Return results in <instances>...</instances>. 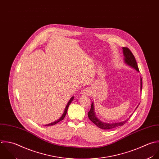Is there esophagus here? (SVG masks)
I'll return each instance as SVG.
<instances>
[{
	"instance_id": "obj_1",
	"label": "esophagus",
	"mask_w": 159,
	"mask_h": 159,
	"mask_svg": "<svg viewBox=\"0 0 159 159\" xmlns=\"http://www.w3.org/2000/svg\"><path fill=\"white\" fill-rule=\"evenodd\" d=\"M90 89H89V88H86V89H84L83 90H82V94L83 95H84V96H88V95H89L90 94Z\"/></svg>"
}]
</instances>
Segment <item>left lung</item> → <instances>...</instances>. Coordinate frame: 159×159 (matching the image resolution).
<instances>
[{"instance_id": "left-lung-1", "label": "left lung", "mask_w": 159, "mask_h": 159, "mask_svg": "<svg viewBox=\"0 0 159 159\" xmlns=\"http://www.w3.org/2000/svg\"><path fill=\"white\" fill-rule=\"evenodd\" d=\"M123 54L125 56V62L128 64V66L132 67L134 69H136L138 72H139L136 59L134 57V56L132 53V52L130 51V49L128 48L123 47ZM142 79H141V90H142ZM139 107V105L137 107V108ZM88 116L90 120L93 123L97 126H98L100 129H112L120 126H121L124 125L129 120L127 119L126 120L121 122H118V123H104L101 121L100 120L97 118L96 116V115L94 111V106H93V103H92L91 105V108L89 112L88 113Z\"/></svg>"}]
</instances>
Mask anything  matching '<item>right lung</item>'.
<instances>
[{
  "instance_id": "add662e5",
  "label": "right lung",
  "mask_w": 159,
  "mask_h": 159,
  "mask_svg": "<svg viewBox=\"0 0 159 159\" xmlns=\"http://www.w3.org/2000/svg\"><path fill=\"white\" fill-rule=\"evenodd\" d=\"M74 100V97H71V98L70 99V100L69 101V102H68V103L67 104V105H66V108H65V110H64V113L62 114V115L61 116V117L59 119V120H57V121H54V122H52V123H49V124H48V125H45V126H52V125H56V124H57V123H59V121H62L64 118V117L66 116V113H67V110H68V108H69V105L71 103V102H72V101Z\"/></svg>"
}]
</instances>
